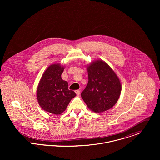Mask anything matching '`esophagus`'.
<instances>
[{
	"label": "esophagus",
	"instance_id": "1",
	"mask_svg": "<svg viewBox=\"0 0 160 160\" xmlns=\"http://www.w3.org/2000/svg\"><path fill=\"white\" fill-rule=\"evenodd\" d=\"M75 92H76V93L77 94V95H79L80 94V91H79V90H76Z\"/></svg>",
	"mask_w": 160,
	"mask_h": 160
}]
</instances>
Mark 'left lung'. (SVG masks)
I'll use <instances>...</instances> for the list:
<instances>
[{
	"label": "left lung",
	"mask_w": 160,
	"mask_h": 160,
	"mask_svg": "<svg viewBox=\"0 0 160 160\" xmlns=\"http://www.w3.org/2000/svg\"><path fill=\"white\" fill-rule=\"evenodd\" d=\"M88 83L81 97L88 108L101 113L112 108L121 91L119 79L113 70L102 60L94 61L88 67Z\"/></svg>",
	"instance_id": "1"
}]
</instances>
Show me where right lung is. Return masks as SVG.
Segmentation results:
<instances>
[{
  "label": "right lung",
  "instance_id": "obj_1",
  "mask_svg": "<svg viewBox=\"0 0 160 160\" xmlns=\"http://www.w3.org/2000/svg\"><path fill=\"white\" fill-rule=\"evenodd\" d=\"M64 67L50 65L44 72L37 89V98L41 108L52 114L62 113L76 94L68 89V83L62 79Z\"/></svg>",
  "mask_w": 160,
  "mask_h": 160
}]
</instances>
